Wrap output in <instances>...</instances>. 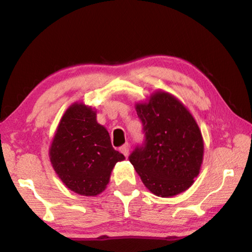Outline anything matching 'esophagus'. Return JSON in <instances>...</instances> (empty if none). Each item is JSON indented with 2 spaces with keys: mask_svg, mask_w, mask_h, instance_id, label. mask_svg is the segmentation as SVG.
Wrapping results in <instances>:
<instances>
[{
  "mask_svg": "<svg viewBox=\"0 0 252 252\" xmlns=\"http://www.w3.org/2000/svg\"><path fill=\"white\" fill-rule=\"evenodd\" d=\"M119 150H120V152L122 153L123 156L127 157V155H129V144H127V143L123 144V146L120 147V149H119Z\"/></svg>",
  "mask_w": 252,
  "mask_h": 252,
  "instance_id": "esophagus-1",
  "label": "esophagus"
}]
</instances>
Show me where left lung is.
Instances as JSON below:
<instances>
[{"mask_svg":"<svg viewBox=\"0 0 252 252\" xmlns=\"http://www.w3.org/2000/svg\"><path fill=\"white\" fill-rule=\"evenodd\" d=\"M135 110L146 139L129 160L143 185L162 198L189 189L203 159V139L192 114L164 91L152 93L148 102L135 104Z\"/></svg>","mask_w":252,"mask_h":252,"instance_id":"left-lung-1","label":"left lung"}]
</instances>
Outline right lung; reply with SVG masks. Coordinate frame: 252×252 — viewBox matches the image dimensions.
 I'll list each match as a JSON object with an SVG mask.
<instances>
[{"mask_svg":"<svg viewBox=\"0 0 252 252\" xmlns=\"http://www.w3.org/2000/svg\"><path fill=\"white\" fill-rule=\"evenodd\" d=\"M50 160L62 182L81 195L100 194L125 156L114 150L109 132L91 106L74 103L63 114L51 144Z\"/></svg>","mask_w":252,"mask_h":252,"instance_id":"right-lung-1","label":"right lung"}]
</instances>
